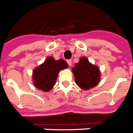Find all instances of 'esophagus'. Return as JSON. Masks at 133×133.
<instances>
[{"instance_id":"esophagus-1","label":"esophagus","mask_w":133,"mask_h":133,"mask_svg":"<svg viewBox=\"0 0 133 133\" xmlns=\"http://www.w3.org/2000/svg\"><path fill=\"white\" fill-rule=\"evenodd\" d=\"M67 63H68L69 66H71V65H72V61H71V60H70V59L67 60Z\"/></svg>"}]
</instances>
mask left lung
I'll list each match as a JSON object with an SVG mask.
<instances>
[{"label":"left lung","mask_w":133,"mask_h":133,"mask_svg":"<svg viewBox=\"0 0 133 133\" xmlns=\"http://www.w3.org/2000/svg\"><path fill=\"white\" fill-rule=\"evenodd\" d=\"M75 83L81 88L88 90L93 88L100 81V71L97 66L90 63L86 58H81L72 68Z\"/></svg>","instance_id":"left-lung-1"}]
</instances>
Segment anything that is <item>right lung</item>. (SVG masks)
<instances>
[{
    "instance_id": "add662e5",
    "label": "right lung",
    "mask_w": 133,
    "mask_h": 133,
    "mask_svg": "<svg viewBox=\"0 0 133 133\" xmlns=\"http://www.w3.org/2000/svg\"><path fill=\"white\" fill-rule=\"evenodd\" d=\"M68 66V63L63 59L55 61L52 57H48L43 64L33 71V79L35 86L45 92L51 90L55 85L59 71L67 68Z\"/></svg>"
}]
</instances>
